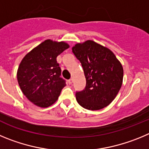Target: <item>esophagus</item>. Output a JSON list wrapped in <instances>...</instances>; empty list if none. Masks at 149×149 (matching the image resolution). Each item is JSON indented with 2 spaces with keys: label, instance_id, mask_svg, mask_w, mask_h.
Returning a JSON list of instances; mask_svg holds the SVG:
<instances>
[{
  "label": "esophagus",
  "instance_id": "34e87169",
  "mask_svg": "<svg viewBox=\"0 0 149 149\" xmlns=\"http://www.w3.org/2000/svg\"><path fill=\"white\" fill-rule=\"evenodd\" d=\"M73 82V78H71V79H70L68 80V83H69L70 84H71Z\"/></svg>",
  "mask_w": 149,
  "mask_h": 149
}]
</instances>
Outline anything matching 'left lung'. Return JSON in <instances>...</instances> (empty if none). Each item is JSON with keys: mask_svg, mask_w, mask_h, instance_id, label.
I'll list each match as a JSON object with an SVG mask.
<instances>
[{"mask_svg": "<svg viewBox=\"0 0 149 149\" xmlns=\"http://www.w3.org/2000/svg\"><path fill=\"white\" fill-rule=\"evenodd\" d=\"M72 51L81 62L86 79L84 89L76 92L78 103L91 111L108 106L122 86L121 63L109 49L91 40L76 44Z\"/></svg>", "mask_w": 149, "mask_h": 149, "instance_id": "1", "label": "left lung"}]
</instances>
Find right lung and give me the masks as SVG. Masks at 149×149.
<instances>
[{
	"label": "right lung",
	"instance_id": "right-lung-1",
	"mask_svg": "<svg viewBox=\"0 0 149 149\" xmlns=\"http://www.w3.org/2000/svg\"><path fill=\"white\" fill-rule=\"evenodd\" d=\"M69 45L46 40L24 56L17 72L23 93L37 106L47 108L58 100L66 81L56 58Z\"/></svg>",
	"mask_w": 149,
	"mask_h": 149
}]
</instances>
